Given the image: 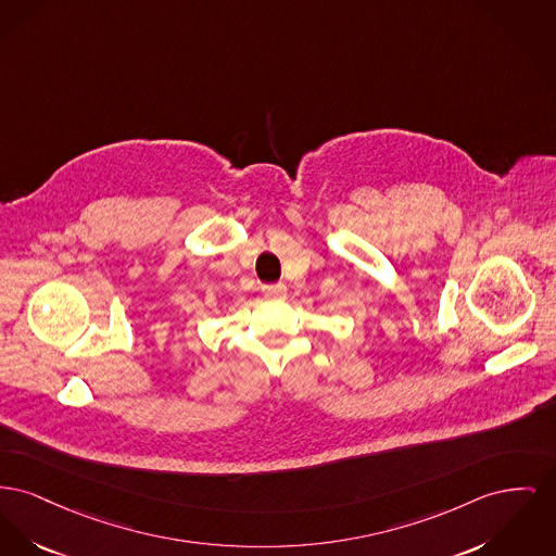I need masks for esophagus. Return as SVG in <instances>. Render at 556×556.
Listing matches in <instances>:
<instances>
[{
  "instance_id": "obj_1",
  "label": "esophagus",
  "mask_w": 556,
  "mask_h": 556,
  "mask_svg": "<svg viewBox=\"0 0 556 556\" xmlns=\"http://www.w3.org/2000/svg\"><path fill=\"white\" fill-rule=\"evenodd\" d=\"M262 292L270 298H283L286 295V286L283 283H273V286H262Z\"/></svg>"
}]
</instances>
